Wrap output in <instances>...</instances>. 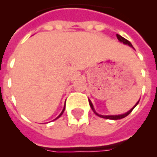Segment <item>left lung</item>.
<instances>
[{
  "label": "left lung",
  "mask_w": 157,
  "mask_h": 157,
  "mask_svg": "<svg viewBox=\"0 0 157 157\" xmlns=\"http://www.w3.org/2000/svg\"><path fill=\"white\" fill-rule=\"evenodd\" d=\"M117 39H118V40H119L120 41H121V42H123V43H124V44H125V45H129V46H131V47H133V45H131V43L129 42V41L128 40H126L125 38L122 37L121 36H120V35H118V34H117ZM139 102H138V103H137L136 104H135V106H134V107H133L132 109H130L129 111V112H127L126 113H124V114L118 115V116H103V115H98V113H97V112H95V110L94 109V106H93V104H92V103H91V101L90 100V99H89V103H90V105L91 108H92V110H93V112H94V113H95V114L97 115V116L102 117V118H106V119H110V120H120V119H122V118H124V117H127V116H128V115H129V113H130V112H132V111H133V109H134V107H136L137 104L139 103Z\"/></svg>",
  "instance_id": "obj_1"
}]
</instances>
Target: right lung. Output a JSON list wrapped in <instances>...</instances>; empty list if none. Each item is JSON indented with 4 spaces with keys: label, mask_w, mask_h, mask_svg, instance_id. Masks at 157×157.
I'll return each mask as SVG.
<instances>
[{
    "label": "right lung",
    "mask_w": 157,
    "mask_h": 157,
    "mask_svg": "<svg viewBox=\"0 0 157 157\" xmlns=\"http://www.w3.org/2000/svg\"><path fill=\"white\" fill-rule=\"evenodd\" d=\"M64 110H65V107H64V108H63V111H62V112H61V113H60V115H59V117H57V118H56V119H58V118H59V117H61V116H62V114H63V112H64ZM56 119H55V120H56Z\"/></svg>",
    "instance_id": "add662e5"
}]
</instances>
